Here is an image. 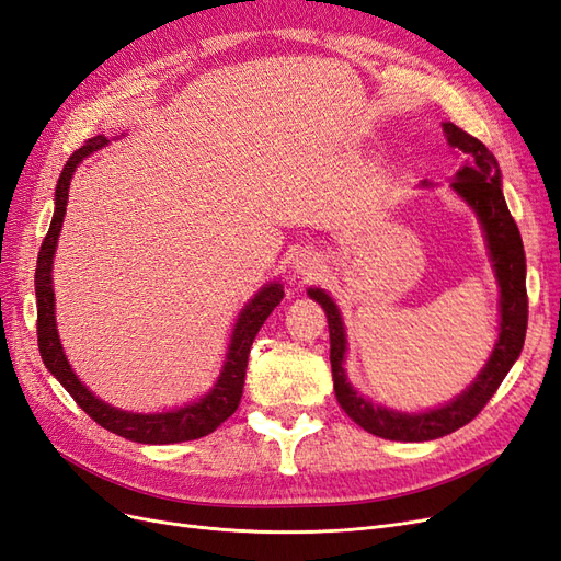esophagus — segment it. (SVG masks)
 <instances>
[{"mask_svg": "<svg viewBox=\"0 0 561 561\" xmlns=\"http://www.w3.org/2000/svg\"><path fill=\"white\" fill-rule=\"evenodd\" d=\"M293 274L297 278H313L320 268H322V257L316 253V250H299V253L293 257Z\"/></svg>", "mask_w": 561, "mask_h": 561, "instance_id": "esophagus-1", "label": "esophagus"}]
</instances>
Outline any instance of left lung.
<instances>
[{
  "label": "left lung",
  "instance_id": "obj_1",
  "mask_svg": "<svg viewBox=\"0 0 561 561\" xmlns=\"http://www.w3.org/2000/svg\"><path fill=\"white\" fill-rule=\"evenodd\" d=\"M446 141L461 160L450 183L455 195L467 202L485 234L490 262L499 283V339L488 364L469 388L453 401L420 413H401L362 397L347 382L343 362L347 351L345 327L336 301L320 287H308V297L324 308L330 324V362L334 392L347 417L362 430L388 440H434L471 422L499 390L511 366L523 353L527 334V262L519 229L501 192V171L492 152L471 134L453 123H443ZM422 185H432L424 181Z\"/></svg>",
  "mask_w": 561,
  "mask_h": 561
}]
</instances>
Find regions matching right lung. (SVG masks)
Segmentation results:
<instances>
[{
  "label": "right lung",
  "mask_w": 561,
  "mask_h": 561,
  "mask_svg": "<svg viewBox=\"0 0 561 561\" xmlns=\"http://www.w3.org/2000/svg\"><path fill=\"white\" fill-rule=\"evenodd\" d=\"M108 146L106 137L88 139L73 156L67 160L60 181L55 187V214L48 227V234L38 250L36 260V274H34V293H36V334H38V353L46 364V369L60 380L62 388L73 397V401L104 430L118 434L127 440L150 443V446H164V443H183L195 440L210 432H216L220 424L239 409V401L243 394V380H245V366L248 353L253 345L260 327L264 320L272 316L274 308L283 299V285L280 280H268L262 285L243 308L231 330L227 355L222 362V369L218 380L214 382L202 399L181 405V409H171L162 413H131L115 409V405L94 397L85 385L73 374L71 364L65 355V347L57 334L55 322V293H53V257L57 239H60L65 214H67V199H69V183L73 179V171L79 164L90 158L92 152Z\"/></svg>",
  "instance_id": "obj_1"
}]
</instances>
